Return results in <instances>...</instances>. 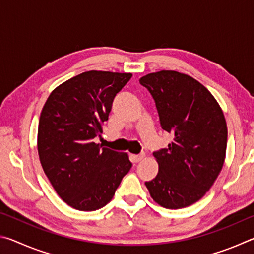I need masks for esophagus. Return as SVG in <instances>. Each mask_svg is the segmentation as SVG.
<instances>
[{"instance_id": "obj_1", "label": "esophagus", "mask_w": 254, "mask_h": 254, "mask_svg": "<svg viewBox=\"0 0 254 254\" xmlns=\"http://www.w3.org/2000/svg\"><path fill=\"white\" fill-rule=\"evenodd\" d=\"M131 161L132 162H139L144 158V154H131Z\"/></svg>"}]
</instances>
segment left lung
<instances>
[{
    "label": "left lung",
    "instance_id": "left-lung-1",
    "mask_svg": "<svg viewBox=\"0 0 254 254\" xmlns=\"http://www.w3.org/2000/svg\"><path fill=\"white\" fill-rule=\"evenodd\" d=\"M140 84L153 97L162 130L174 136L168 147L153 152L159 173L145 186L162 207H187L209 190L222 170L224 114L205 86L182 72H152L141 77Z\"/></svg>",
    "mask_w": 254,
    "mask_h": 254
}]
</instances>
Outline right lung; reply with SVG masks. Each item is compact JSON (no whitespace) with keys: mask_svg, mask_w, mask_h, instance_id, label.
<instances>
[{"mask_svg":"<svg viewBox=\"0 0 254 254\" xmlns=\"http://www.w3.org/2000/svg\"><path fill=\"white\" fill-rule=\"evenodd\" d=\"M132 74L85 71L54 89L41 111L38 152L55 190L72 208L92 212L113 198L131 169L127 153L94 142L117 94Z\"/></svg>","mask_w":254,"mask_h":254,"instance_id":"obj_1","label":"right lung"}]
</instances>
